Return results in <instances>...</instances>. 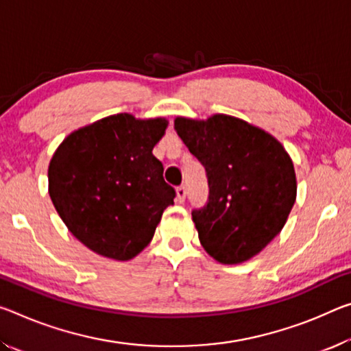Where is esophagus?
<instances>
[{
  "instance_id": "obj_1",
  "label": "esophagus",
  "mask_w": 351,
  "mask_h": 351,
  "mask_svg": "<svg viewBox=\"0 0 351 351\" xmlns=\"http://www.w3.org/2000/svg\"><path fill=\"white\" fill-rule=\"evenodd\" d=\"M186 195H187V187L186 186L176 187V199H178V203H184Z\"/></svg>"
}]
</instances>
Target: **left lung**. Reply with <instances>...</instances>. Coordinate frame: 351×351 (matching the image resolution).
Returning <instances> with one entry per match:
<instances>
[{"mask_svg": "<svg viewBox=\"0 0 351 351\" xmlns=\"http://www.w3.org/2000/svg\"><path fill=\"white\" fill-rule=\"evenodd\" d=\"M175 130L208 176L192 210L203 248L221 264L248 261L280 234L297 197L293 164L275 137L231 115L180 119Z\"/></svg>", "mask_w": 351, "mask_h": 351, "instance_id": "8db88e82", "label": "left lung"}]
</instances>
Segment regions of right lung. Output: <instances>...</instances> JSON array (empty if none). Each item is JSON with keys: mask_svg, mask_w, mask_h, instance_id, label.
Segmentation results:
<instances>
[{"mask_svg": "<svg viewBox=\"0 0 351 351\" xmlns=\"http://www.w3.org/2000/svg\"><path fill=\"white\" fill-rule=\"evenodd\" d=\"M165 128L164 119L117 114L71 132L56 149L49 197L71 234L92 252L128 261L152 242L176 197L153 156Z\"/></svg>", "mask_w": 351, "mask_h": 351, "instance_id": "right-lung-1", "label": "right lung"}]
</instances>
